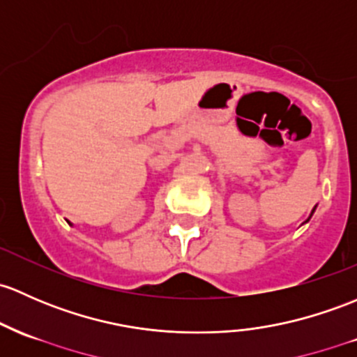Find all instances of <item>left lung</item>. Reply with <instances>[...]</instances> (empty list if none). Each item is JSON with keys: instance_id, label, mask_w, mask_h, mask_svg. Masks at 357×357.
Masks as SVG:
<instances>
[{"instance_id": "8db88e82", "label": "left lung", "mask_w": 357, "mask_h": 357, "mask_svg": "<svg viewBox=\"0 0 357 357\" xmlns=\"http://www.w3.org/2000/svg\"><path fill=\"white\" fill-rule=\"evenodd\" d=\"M314 208H317V207H314ZM314 208H313V212H314ZM313 212H311V215H313ZM311 215H310V217H307V220H310V219H311ZM307 220H306V222H307Z\"/></svg>"}]
</instances>
